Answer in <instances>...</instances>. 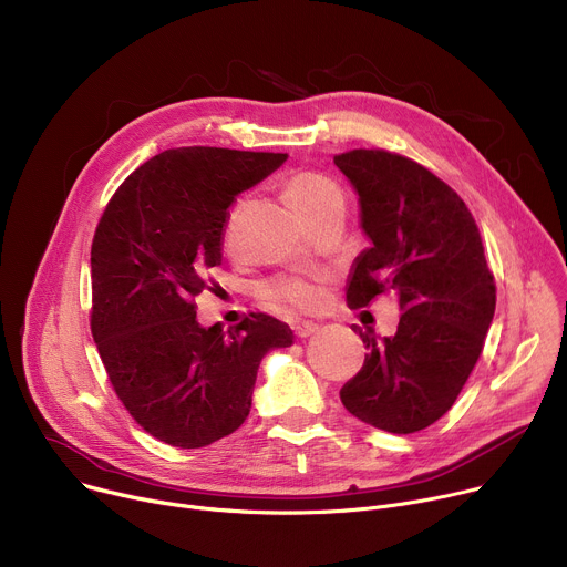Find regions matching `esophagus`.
I'll return each instance as SVG.
<instances>
[{
    "instance_id": "obj_1",
    "label": "esophagus",
    "mask_w": 567,
    "mask_h": 567,
    "mask_svg": "<svg viewBox=\"0 0 567 567\" xmlns=\"http://www.w3.org/2000/svg\"><path fill=\"white\" fill-rule=\"evenodd\" d=\"M320 328L316 326V322H296V326H293V332H296V337L298 339H307V337H313L316 332H318Z\"/></svg>"
}]
</instances>
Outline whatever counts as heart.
<instances>
[{
  "label": "heart",
  "instance_id": "heart-1",
  "mask_svg": "<svg viewBox=\"0 0 567 567\" xmlns=\"http://www.w3.org/2000/svg\"><path fill=\"white\" fill-rule=\"evenodd\" d=\"M282 193L287 202L293 206V210L307 219L320 208L341 199L339 186L320 173H293L285 179ZM226 235H230V226L226 228ZM265 296L274 302L300 309V311H313L326 300V291L313 280L305 278H276L269 285H265Z\"/></svg>",
  "mask_w": 567,
  "mask_h": 567
}]
</instances>
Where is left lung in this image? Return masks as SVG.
I'll use <instances>...</instances> for the list:
<instances>
[{
    "instance_id": "left-lung-1",
    "label": "left lung",
    "mask_w": 567,
    "mask_h": 567,
    "mask_svg": "<svg viewBox=\"0 0 567 567\" xmlns=\"http://www.w3.org/2000/svg\"><path fill=\"white\" fill-rule=\"evenodd\" d=\"M334 164L372 241L352 265L348 305L394 293L401 309L394 337L359 330L368 354L341 401L361 422L409 435L437 422L466 383L494 320V274L466 204L431 171L385 150H350Z\"/></svg>"
}]
</instances>
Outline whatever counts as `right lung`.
Wrapping results in <instances>:
<instances>
[{
    "mask_svg": "<svg viewBox=\"0 0 567 567\" xmlns=\"http://www.w3.org/2000/svg\"><path fill=\"white\" fill-rule=\"evenodd\" d=\"M280 152L175 147L136 168L92 241V334L136 424L179 449L208 446L249 417L260 361L293 332L249 313L202 328L193 298L221 265L228 206L278 171Z\"/></svg>",
    "mask_w": 567,
    "mask_h": 567,
    "instance_id": "1",
    "label": "right lung"
}]
</instances>
